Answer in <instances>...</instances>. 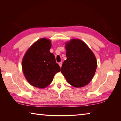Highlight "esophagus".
Listing matches in <instances>:
<instances>
[{
  "label": "esophagus",
  "instance_id": "34e87169",
  "mask_svg": "<svg viewBox=\"0 0 121 121\" xmlns=\"http://www.w3.org/2000/svg\"><path fill=\"white\" fill-rule=\"evenodd\" d=\"M62 62H60L59 63V66H60V67H61V66H62Z\"/></svg>",
  "mask_w": 121,
  "mask_h": 121
}]
</instances>
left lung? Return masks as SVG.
Here are the masks:
<instances>
[{
    "label": "left lung",
    "mask_w": 121,
    "mask_h": 121,
    "mask_svg": "<svg viewBox=\"0 0 121 121\" xmlns=\"http://www.w3.org/2000/svg\"><path fill=\"white\" fill-rule=\"evenodd\" d=\"M65 48L67 59L62 64L61 73L72 86H86L93 78L97 69L94 53L79 39H72L66 43Z\"/></svg>",
    "instance_id": "8db88e82"
}]
</instances>
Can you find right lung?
<instances>
[{"mask_svg":"<svg viewBox=\"0 0 121 121\" xmlns=\"http://www.w3.org/2000/svg\"><path fill=\"white\" fill-rule=\"evenodd\" d=\"M51 47L50 40L42 38L29 49L23 59L24 75L33 86L45 88L52 82L55 74L61 70L55 56L50 52Z\"/></svg>","mask_w":121,"mask_h":121,"instance_id":"1","label":"right lung"}]
</instances>
